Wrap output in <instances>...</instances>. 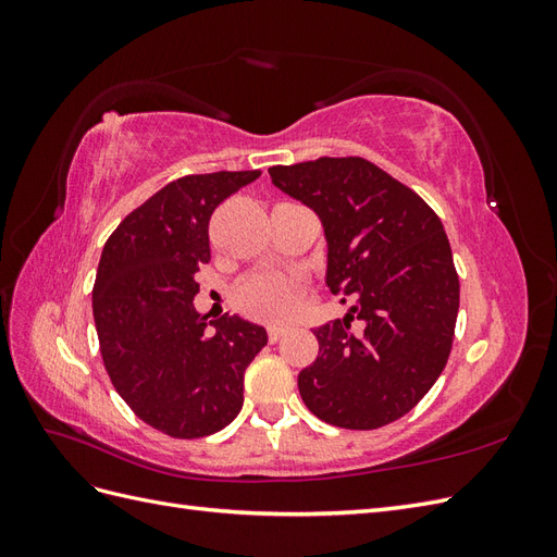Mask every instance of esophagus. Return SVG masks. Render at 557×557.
<instances>
[{"label":"esophagus","mask_w":557,"mask_h":557,"mask_svg":"<svg viewBox=\"0 0 557 557\" xmlns=\"http://www.w3.org/2000/svg\"><path fill=\"white\" fill-rule=\"evenodd\" d=\"M283 334H285L283 325H269L267 327V336H269V342H272V344H276Z\"/></svg>","instance_id":"1"}]
</instances>
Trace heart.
<instances>
[{"mask_svg":"<svg viewBox=\"0 0 557 557\" xmlns=\"http://www.w3.org/2000/svg\"><path fill=\"white\" fill-rule=\"evenodd\" d=\"M301 295V281L290 274L264 272L246 278L234 290L237 307L258 320H281L290 313Z\"/></svg>","mask_w":557,"mask_h":557,"instance_id":"heart-1","label":"heart"}]
</instances>
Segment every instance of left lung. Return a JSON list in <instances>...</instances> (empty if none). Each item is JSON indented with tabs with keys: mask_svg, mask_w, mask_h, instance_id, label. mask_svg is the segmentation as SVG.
<instances>
[{
	"mask_svg": "<svg viewBox=\"0 0 557 557\" xmlns=\"http://www.w3.org/2000/svg\"><path fill=\"white\" fill-rule=\"evenodd\" d=\"M269 176L320 218L327 288L356 299L344 318L313 330L318 358L297 376L301 399L336 428L393 423L425 397L453 346L460 283L442 221L362 158L272 166Z\"/></svg>",
	"mask_w": 557,
	"mask_h": 557,
	"instance_id": "left-lung-1",
	"label": "left lung"
}]
</instances>
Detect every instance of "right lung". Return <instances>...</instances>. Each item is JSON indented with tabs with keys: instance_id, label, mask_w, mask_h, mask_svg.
Here are the masks:
<instances>
[{
	"instance_id": "obj_1",
	"label": "right lung",
	"mask_w": 557,
	"mask_h": 557,
	"mask_svg": "<svg viewBox=\"0 0 557 557\" xmlns=\"http://www.w3.org/2000/svg\"><path fill=\"white\" fill-rule=\"evenodd\" d=\"M260 176L213 172L172 181L115 227L92 288L99 350L113 387L144 423L176 440L230 425L244 374L267 330L239 315L195 309V274L211 260L209 221L223 199Z\"/></svg>"
}]
</instances>
